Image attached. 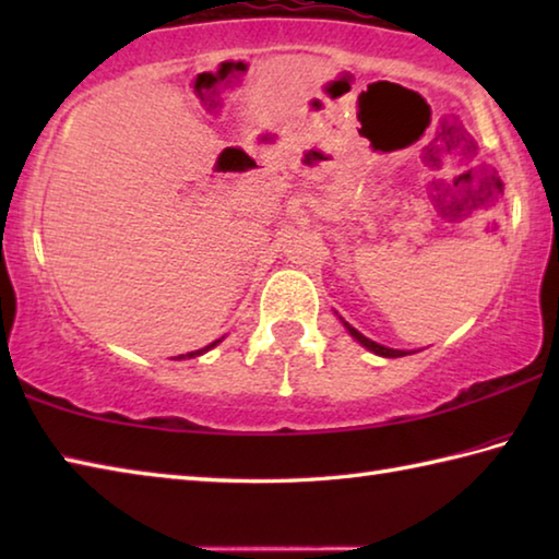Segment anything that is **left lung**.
<instances>
[{
  "instance_id": "8db88e82",
  "label": "left lung",
  "mask_w": 559,
  "mask_h": 559,
  "mask_svg": "<svg viewBox=\"0 0 559 559\" xmlns=\"http://www.w3.org/2000/svg\"><path fill=\"white\" fill-rule=\"evenodd\" d=\"M343 320V318H340ZM343 325L347 328V333L353 335L359 345L362 347H367L370 349V353H374V355H380V357H404V355H412V353H406V349H392V347H384V345H380V343H374V340H370V337H365L362 333H357V330L349 325V323H345L343 320Z\"/></svg>"
}]
</instances>
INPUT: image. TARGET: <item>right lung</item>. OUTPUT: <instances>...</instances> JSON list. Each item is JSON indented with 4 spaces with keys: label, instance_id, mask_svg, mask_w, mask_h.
I'll list each match as a JSON object with an SVG mask.
<instances>
[{
    "label": "right lung",
    "instance_id": "add662e5",
    "mask_svg": "<svg viewBox=\"0 0 559 559\" xmlns=\"http://www.w3.org/2000/svg\"><path fill=\"white\" fill-rule=\"evenodd\" d=\"M219 343H222V340H214V343H212V345H206L204 349H197V353H187V355H179L177 359H182V357H197V355H204V353H206V349H212L214 345H219Z\"/></svg>",
    "mask_w": 559,
    "mask_h": 559
}]
</instances>
